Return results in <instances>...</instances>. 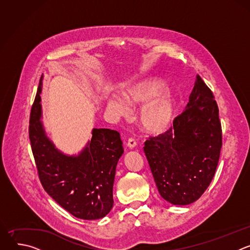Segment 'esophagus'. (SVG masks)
Segmentation results:
<instances>
[{"label":"esophagus","instance_id":"34e87169","mask_svg":"<svg viewBox=\"0 0 250 250\" xmlns=\"http://www.w3.org/2000/svg\"><path fill=\"white\" fill-rule=\"evenodd\" d=\"M126 146H127V147H129L130 149H133V148L136 146V141H135V139H133L132 137L128 138V140H127V142H126Z\"/></svg>","mask_w":250,"mask_h":250}]
</instances>
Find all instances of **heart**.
<instances>
[{
  "label": "heart",
  "mask_w": 250,
  "mask_h": 250,
  "mask_svg": "<svg viewBox=\"0 0 250 250\" xmlns=\"http://www.w3.org/2000/svg\"><path fill=\"white\" fill-rule=\"evenodd\" d=\"M164 85L155 79H144L126 87L124 98L114 95L106 99V108L117 118H127L131 106L141 105L137 115L139 126L150 133L164 131L172 123L175 100L167 93Z\"/></svg>",
  "instance_id": "heart-1"
}]
</instances>
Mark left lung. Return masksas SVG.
Instances as JSON below:
<instances>
[{"label":"left lung","mask_w":250,"mask_h":250,"mask_svg":"<svg viewBox=\"0 0 250 250\" xmlns=\"http://www.w3.org/2000/svg\"><path fill=\"white\" fill-rule=\"evenodd\" d=\"M222 146L218 104L197 75L185 111L166 132L145 142L144 150L161 197L179 206L197 201L216 173Z\"/></svg>","instance_id":"obj_1"}]
</instances>
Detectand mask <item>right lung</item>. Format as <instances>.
I'll list each match as a JSON object with an SVG mask.
<instances>
[{
    "mask_svg": "<svg viewBox=\"0 0 250 250\" xmlns=\"http://www.w3.org/2000/svg\"><path fill=\"white\" fill-rule=\"evenodd\" d=\"M42 81V76L28 127L42 185L57 204L74 217L88 221L102 219L114 205L116 168L124 153L120 133L109 128H94L91 140L78 155H65L56 149L41 121Z\"/></svg>",
    "mask_w": 250,
    "mask_h": 250,
    "instance_id": "add662e5",
    "label": "right lung"
}]
</instances>
